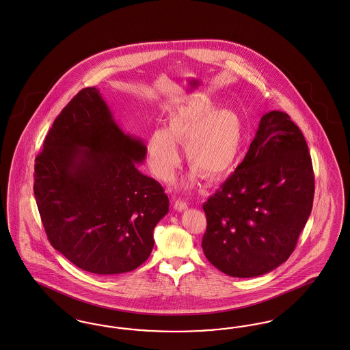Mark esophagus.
<instances>
[{
    "label": "esophagus",
    "instance_id": "esophagus-1",
    "mask_svg": "<svg viewBox=\"0 0 350 350\" xmlns=\"http://www.w3.org/2000/svg\"><path fill=\"white\" fill-rule=\"evenodd\" d=\"M174 208H175L178 212H183V211H185V209L188 208V204H187L185 201H183V200H176L175 204H174Z\"/></svg>",
    "mask_w": 350,
    "mask_h": 350
}]
</instances>
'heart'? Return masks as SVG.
Segmentation results:
<instances>
[{
    "label": "heart",
    "mask_w": 350,
    "mask_h": 350,
    "mask_svg": "<svg viewBox=\"0 0 350 350\" xmlns=\"http://www.w3.org/2000/svg\"><path fill=\"white\" fill-rule=\"evenodd\" d=\"M243 122L230 109H218L208 98L191 96L168 113L166 128L155 129L146 144L148 162L152 172L170 182L180 166L176 144H185V157L192 166L185 183H196L201 175L218 179L235 163L242 150Z\"/></svg>",
    "instance_id": "1"
}]
</instances>
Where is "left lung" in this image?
Here are the masks:
<instances>
[{
	"label": "left lung",
	"mask_w": 350,
	"mask_h": 350,
	"mask_svg": "<svg viewBox=\"0 0 350 350\" xmlns=\"http://www.w3.org/2000/svg\"><path fill=\"white\" fill-rule=\"evenodd\" d=\"M315 176L301 129L281 111L265 113L243 162L202 205V250L231 277H256L293 254L312 209Z\"/></svg>",
	"instance_id": "left-lung-1"
}]
</instances>
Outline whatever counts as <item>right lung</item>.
<instances>
[{"instance_id":"right-lung-1","label":"right lung","mask_w":350,"mask_h":350,"mask_svg":"<svg viewBox=\"0 0 350 350\" xmlns=\"http://www.w3.org/2000/svg\"><path fill=\"white\" fill-rule=\"evenodd\" d=\"M145 155L95 88L78 92L52 124L35 158L33 193L49 243L78 268L125 273L150 256L168 198L137 170Z\"/></svg>"}]
</instances>
